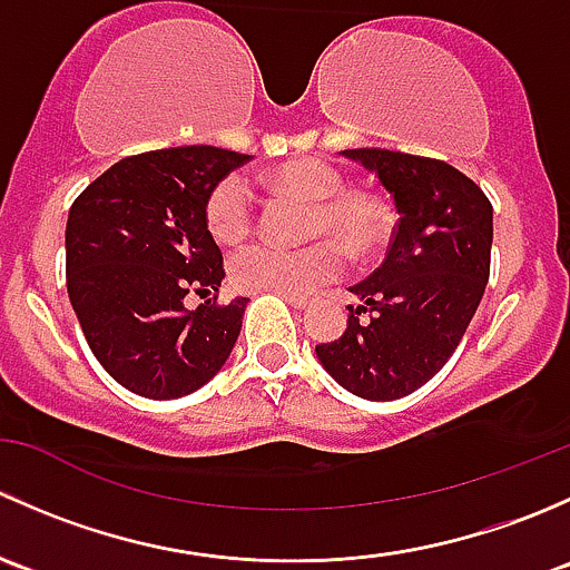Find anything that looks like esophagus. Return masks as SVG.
Segmentation results:
<instances>
[{
    "label": "esophagus",
    "instance_id": "esophagus-1",
    "mask_svg": "<svg viewBox=\"0 0 570 570\" xmlns=\"http://www.w3.org/2000/svg\"><path fill=\"white\" fill-rule=\"evenodd\" d=\"M284 301L289 303L292 308L303 312V308H312L314 306V297L312 295H284Z\"/></svg>",
    "mask_w": 570,
    "mask_h": 570
}]
</instances>
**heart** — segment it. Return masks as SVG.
Masks as SVG:
<instances>
[{
    "mask_svg": "<svg viewBox=\"0 0 570 570\" xmlns=\"http://www.w3.org/2000/svg\"><path fill=\"white\" fill-rule=\"evenodd\" d=\"M267 181L275 189L312 200L306 212V237L297 248L275 243H253L237 250L228 262L232 281L245 292H275V295H306L342 275L344 253L364 258L386 239L389 212L377 195L366 189H350L344 174L320 159H297L281 165ZM204 220L212 237L223 245L243 243L253 228V195L239 174L223 176L209 189L204 204ZM337 243L333 244L332 239Z\"/></svg>",
    "mask_w": 570,
    "mask_h": 570,
    "instance_id": "obj_1",
    "label": "heart"
}]
</instances>
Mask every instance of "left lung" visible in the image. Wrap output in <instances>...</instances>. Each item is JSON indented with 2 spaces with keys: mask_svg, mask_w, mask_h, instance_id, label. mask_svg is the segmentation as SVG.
Here are the masks:
<instances>
[{
  "mask_svg": "<svg viewBox=\"0 0 570 570\" xmlns=\"http://www.w3.org/2000/svg\"><path fill=\"white\" fill-rule=\"evenodd\" d=\"M394 198L396 228L381 267L350 286L347 327L317 344L342 389L389 402L422 389L461 344L491 273L493 206L452 165L386 148H350Z\"/></svg>",
  "mask_w": 570,
  "mask_h": 570,
  "instance_id": "8db88e82",
  "label": "left lung"
}]
</instances>
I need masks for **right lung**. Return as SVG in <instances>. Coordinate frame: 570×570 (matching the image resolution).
Returning a JSON list of instances; mask_svg holds the SVG:
<instances>
[{
    "mask_svg": "<svg viewBox=\"0 0 570 570\" xmlns=\"http://www.w3.org/2000/svg\"><path fill=\"white\" fill-rule=\"evenodd\" d=\"M248 159L215 146L126 157L68 212V297L112 381L148 400H176L220 372L248 297L184 306L220 289L223 253L204 220L209 189Z\"/></svg>",
    "mask_w": 570,
    "mask_h": 570,
    "instance_id": "add662e5",
    "label": "right lung"
}]
</instances>
